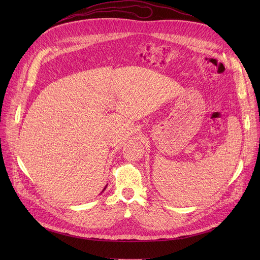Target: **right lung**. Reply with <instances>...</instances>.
<instances>
[{
	"label": "right lung",
	"mask_w": 260,
	"mask_h": 260,
	"mask_svg": "<svg viewBox=\"0 0 260 260\" xmlns=\"http://www.w3.org/2000/svg\"><path fill=\"white\" fill-rule=\"evenodd\" d=\"M106 186H107V185H106ZM106 186H105V187H104V189H105V188H106ZM104 189H103V190H104ZM103 190H102V192H103Z\"/></svg>",
	"instance_id": "1"
}]
</instances>
